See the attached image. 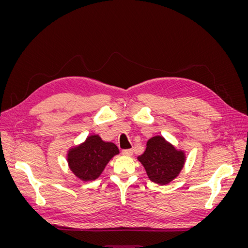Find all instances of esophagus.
I'll return each instance as SVG.
<instances>
[{"mask_svg":"<svg viewBox=\"0 0 248 248\" xmlns=\"http://www.w3.org/2000/svg\"><path fill=\"white\" fill-rule=\"evenodd\" d=\"M133 153V150L132 149H125V150H122V154L125 155V156H131Z\"/></svg>","mask_w":248,"mask_h":248,"instance_id":"esophagus-1","label":"esophagus"}]
</instances>
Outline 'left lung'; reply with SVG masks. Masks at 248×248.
<instances>
[{"label":"left lung","instance_id":"8db88e82","mask_svg":"<svg viewBox=\"0 0 248 248\" xmlns=\"http://www.w3.org/2000/svg\"><path fill=\"white\" fill-rule=\"evenodd\" d=\"M138 159L144 166L152 182L164 185L172 181L181 171L185 154L162 137L157 136L147 141L146 151Z\"/></svg>","mask_w":248,"mask_h":248}]
</instances>
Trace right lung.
I'll list each match as a JSON object with an SVG mask.
<instances>
[{
	"label": "right lung",
	"instance_id": "obj_1",
	"mask_svg": "<svg viewBox=\"0 0 248 248\" xmlns=\"http://www.w3.org/2000/svg\"><path fill=\"white\" fill-rule=\"evenodd\" d=\"M117 154L119 149L115 144L103 141L99 136H90L81 145L69 150L67 160L78 178L82 181H93Z\"/></svg>",
	"mask_w": 248,
	"mask_h": 248
}]
</instances>
